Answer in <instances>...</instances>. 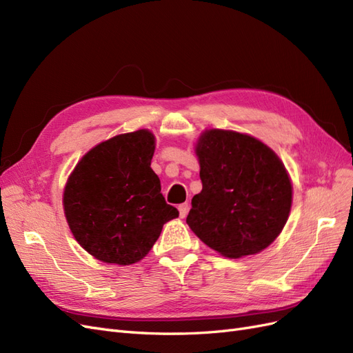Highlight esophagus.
<instances>
[{"instance_id": "34e87169", "label": "esophagus", "mask_w": 353, "mask_h": 353, "mask_svg": "<svg viewBox=\"0 0 353 353\" xmlns=\"http://www.w3.org/2000/svg\"><path fill=\"white\" fill-rule=\"evenodd\" d=\"M178 210H179V216L181 218H185L188 210H190V205H188V203H183V205L178 206Z\"/></svg>"}]
</instances>
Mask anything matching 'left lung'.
Instances as JSON below:
<instances>
[{"label":"left lung","instance_id":"8db88e82","mask_svg":"<svg viewBox=\"0 0 353 353\" xmlns=\"http://www.w3.org/2000/svg\"><path fill=\"white\" fill-rule=\"evenodd\" d=\"M203 188L187 223L222 256L256 254L280 236L290 215L293 187L281 159L258 138L206 130L196 144Z\"/></svg>","mask_w":353,"mask_h":353}]
</instances>
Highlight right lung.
Wrapping results in <instances>:
<instances>
[{"label": "right lung", "instance_id": "obj_1", "mask_svg": "<svg viewBox=\"0 0 353 353\" xmlns=\"http://www.w3.org/2000/svg\"><path fill=\"white\" fill-rule=\"evenodd\" d=\"M156 138L148 130L116 135L83 154L63 193L69 228L105 263L132 265L152 250L178 210L160 193L150 168Z\"/></svg>", "mask_w": 353, "mask_h": 353}]
</instances>
